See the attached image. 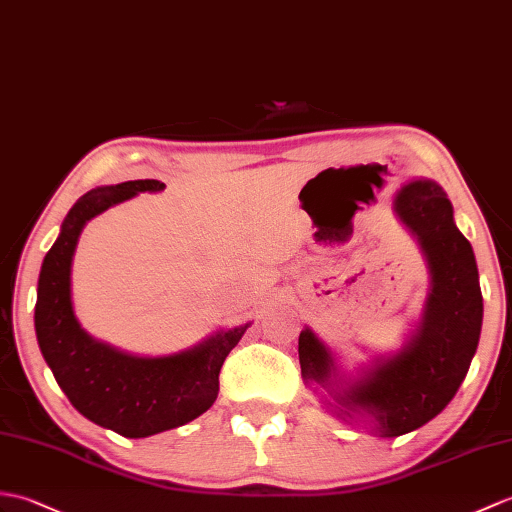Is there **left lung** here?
<instances>
[{"label":"left lung","mask_w":512,"mask_h":512,"mask_svg":"<svg viewBox=\"0 0 512 512\" xmlns=\"http://www.w3.org/2000/svg\"><path fill=\"white\" fill-rule=\"evenodd\" d=\"M395 209L430 261L432 292L423 323L395 358L327 401L342 419L368 412L382 436L408 434L445 410L467 377L484 312L471 244L456 229L443 189L432 181H414L397 194ZM299 360L307 384L329 386L334 364L310 329L299 336Z\"/></svg>","instance_id":"obj_1"}]
</instances>
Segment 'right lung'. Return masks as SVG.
Masks as SVG:
<instances>
[{"label":"right lung","mask_w":512,"mask_h":512,"mask_svg":"<svg viewBox=\"0 0 512 512\" xmlns=\"http://www.w3.org/2000/svg\"><path fill=\"white\" fill-rule=\"evenodd\" d=\"M163 187L146 178L91 189L78 198L43 259L34 307L41 353L71 406L126 438L172 430L207 412L218 397L220 368L248 327L222 331L170 358H133L95 342L80 329L71 310L69 272L82 227L137 192H159Z\"/></svg>","instance_id":"obj_1"}]
</instances>
